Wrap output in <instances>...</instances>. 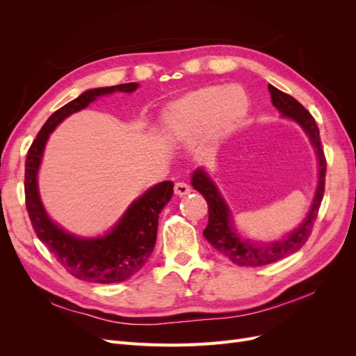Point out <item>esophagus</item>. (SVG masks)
Segmentation results:
<instances>
[{
  "label": "esophagus",
  "mask_w": 356,
  "mask_h": 356,
  "mask_svg": "<svg viewBox=\"0 0 356 356\" xmlns=\"http://www.w3.org/2000/svg\"><path fill=\"white\" fill-rule=\"evenodd\" d=\"M174 190H175V195H177V196H179V197H182V196H187L188 193L191 191L190 186H188V184H186V182H177L175 187H174Z\"/></svg>",
  "instance_id": "esophagus-1"
}]
</instances>
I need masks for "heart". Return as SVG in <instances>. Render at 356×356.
Masks as SVG:
<instances>
[{"label": "heart", "instance_id": "b5f03b06", "mask_svg": "<svg viewBox=\"0 0 356 356\" xmlns=\"http://www.w3.org/2000/svg\"><path fill=\"white\" fill-rule=\"evenodd\" d=\"M246 110L248 99L242 89L209 86L169 105L161 126L168 136L177 139L196 136L204 129L207 138L215 143L238 124Z\"/></svg>", "mask_w": 356, "mask_h": 356}]
</instances>
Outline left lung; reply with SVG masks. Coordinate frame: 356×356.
<instances>
[{
	"mask_svg": "<svg viewBox=\"0 0 356 356\" xmlns=\"http://www.w3.org/2000/svg\"><path fill=\"white\" fill-rule=\"evenodd\" d=\"M268 92L272 95V104L276 106L284 117L293 118L297 122L303 131L307 134L312 145L316 149V156L319 161V177L318 187L314 202H312L310 211L305 221L298 225V229L291 232L281 241H275L266 245H254L248 239L241 238L233 227L232 212L224 199L221 197L217 186L213 184L211 177L203 169H196L193 174L191 184L200 195H203L204 200L208 202L209 220L207 229L203 230V236L207 241L222 255H225L238 266H266L270 263H276L282 258L297 252L303 246L314 229L315 220L318 217V211L321 207L322 197H324L325 190V174H327V160L324 154V148L321 144L319 129L316 126L315 118L301 105L293 96L284 93L282 90L276 89L275 86L268 84Z\"/></svg>",
	"mask_w": 356,
	"mask_h": 356,
	"instance_id": "left-lung-1",
	"label": "left lung"
}]
</instances>
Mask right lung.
I'll return each instance as SVG.
<instances>
[{"instance_id":"add662e5","label":"right lung","mask_w":356,"mask_h":356,"mask_svg":"<svg viewBox=\"0 0 356 356\" xmlns=\"http://www.w3.org/2000/svg\"><path fill=\"white\" fill-rule=\"evenodd\" d=\"M136 88L138 83H126L86 90L79 98L63 105L47 118L28 149L25 161V202L32 229L50 252L55 254L60 266L80 281L95 284L123 282L141 270L154 250L159 213L174 195V182L163 181L147 190L141 197L132 202L120 221L105 236L93 239L79 238L53 222L42 207L37 184L42 152L50 134L68 115L86 108L99 96L114 92L131 93Z\"/></svg>"}]
</instances>
